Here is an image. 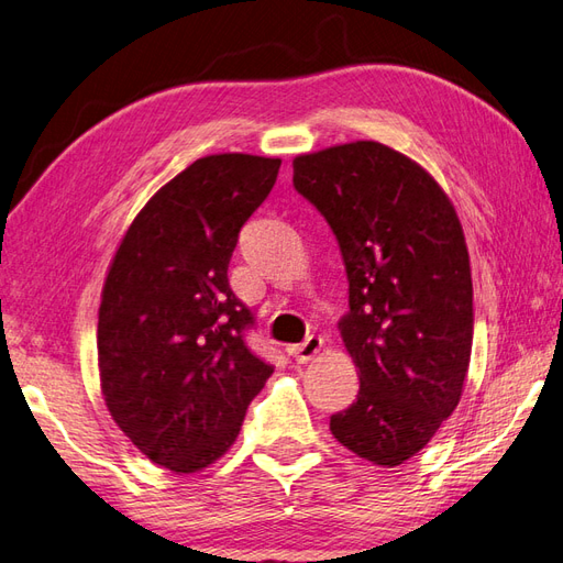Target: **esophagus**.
Instances as JSON below:
<instances>
[{"label": "esophagus", "mask_w": 563, "mask_h": 563, "mask_svg": "<svg viewBox=\"0 0 563 563\" xmlns=\"http://www.w3.org/2000/svg\"><path fill=\"white\" fill-rule=\"evenodd\" d=\"M323 347V338H319V335H309L305 342H299V344H292L290 350V356H295V362L297 364H307V362H311V358L319 354V350Z\"/></svg>", "instance_id": "1"}]
</instances>
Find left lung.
Returning <instances> with one entry per match:
<instances>
[{"label": "left lung", "instance_id": "left-lung-1", "mask_svg": "<svg viewBox=\"0 0 563 563\" xmlns=\"http://www.w3.org/2000/svg\"><path fill=\"white\" fill-rule=\"evenodd\" d=\"M295 190L333 230L350 280L340 321L358 366L356 401L330 432L378 466L423 450L464 390L473 283L464 230L432 176L380 142L292 162Z\"/></svg>", "mask_w": 563, "mask_h": 563}]
</instances>
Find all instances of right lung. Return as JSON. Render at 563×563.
I'll return each mask as SVG.
<instances>
[{"label": "right lung", "instance_id": "right-lung-1", "mask_svg": "<svg viewBox=\"0 0 563 563\" xmlns=\"http://www.w3.org/2000/svg\"><path fill=\"white\" fill-rule=\"evenodd\" d=\"M280 158L213 154L166 183L113 256L97 323L113 421L154 464L195 473L235 442L273 366L230 290L238 235L278 178Z\"/></svg>", "mask_w": 563, "mask_h": 563}]
</instances>
